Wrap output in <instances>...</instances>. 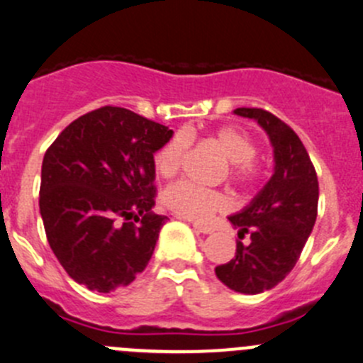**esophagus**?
<instances>
[{
	"label": "esophagus",
	"instance_id": "34e87169",
	"mask_svg": "<svg viewBox=\"0 0 363 363\" xmlns=\"http://www.w3.org/2000/svg\"><path fill=\"white\" fill-rule=\"evenodd\" d=\"M179 218H181V216H179ZM193 227H195V230L202 232V234H213V232H214L213 225L200 223V221H193Z\"/></svg>",
	"mask_w": 363,
	"mask_h": 363
}]
</instances>
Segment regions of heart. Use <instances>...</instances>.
Masks as SVG:
<instances>
[{"mask_svg":"<svg viewBox=\"0 0 363 363\" xmlns=\"http://www.w3.org/2000/svg\"><path fill=\"white\" fill-rule=\"evenodd\" d=\"M211 140L220 147L223 156L230 161L228 174L235 184L248 188L260 179V167L255 156L259 145L242 129L223 125L211 133ZM189 147V136L177 133L154 154V170L163 179H170L181 168L184 154ZM163 203L172 213L189 220H207L218 211L227 209L228 202L223 193L196 186L191 181H177L163 193Z\"/></svg>","mask_w":363,"mask_h":363,"instance_id":"b5f03b06","label":"heart"}]
</instances>
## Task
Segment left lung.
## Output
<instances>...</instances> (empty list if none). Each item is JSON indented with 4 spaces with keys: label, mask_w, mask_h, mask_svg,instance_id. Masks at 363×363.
Wrapping results in <instances>:
<instances>
[{
    "label": "left lung",
    "mask_w": 363,
    "mask_h": 363,
    "mask_svg": "<svg viewBox=\"0 0 363 363\" xmlns=\"http://www.w3.org/2000/svg\"><path fill=\"white\" fill-rule=\"evenodd\" d=\"M269 136L275 170L255 199L228 216L238 228L235 255L216 266V277L235 293L259 294L282 282L298 262L318 218L315 168L296 133L260 108H238ZM246 235L248 243L240 239Z\"/></svg>",
    "instance_id": "left-lung-1"
}]
</instances>
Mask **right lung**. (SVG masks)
Segmentation results:
<instances>
[{
    "label": "right lung",
    "instance_id": "1",
    "mask_svg": "<svg viewBox=\"0 0 363 363\" xmlns=\"http://www.w3.org/2000/svg\"><path fill=\"white\" fill-rule=\"evenodd\" d=\"M167 125L103 106L70 122L45 150L40 216L72 280L97 293L129 286L149 264L168 220L154 214V154Z\"/></svg>",
    "mask_w": 363,
    "mask_h": 363
}]
</instances>
